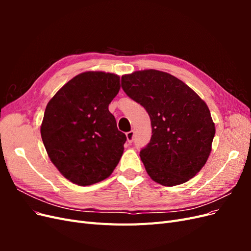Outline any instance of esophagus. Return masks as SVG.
<instances>
[{
	"mask_svg": "<svg viewBox=\"0 0 251 251\" xmlns=\"http://www.w3.org/2000/svg\"><path fill=\"white\" fill-rule=\"evenodd\" d=\"M126 140L128 143H132L133 142V139H134V131H130L127 132L126 134Z\"/></svg>",
	"mask_w": 251,
	"mask_h": 251,
	"instance_id": "34e87169",
	"label": "esophagus"
}]
</instances>
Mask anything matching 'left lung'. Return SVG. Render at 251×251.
<instances>
[{
	"mask_svg": "<svg viewBox=\"0 0 251 251\" xmlns=\"http://www.w3.org/2000/svg\"><path fill=\"white\" fill-rule=\"evenodd\" d=\"M121 87L151 118V138L140 151L149 176L164 186L195 177L207 161L216 133L207 104L182 80L154 69L124 75Z\"/></svg>",
	"mask_w": 251,
	"mask_h": 251,
	"instance_id": "left-lung-1",
	"label": "left lung"
}]
</instances>
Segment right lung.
Masks as SVG:
<instances>
[{
    "mask_svg": "<svg viewBox=\"0 0 251 251\" xmlns=\"http://www.w3.org/2000/svg\"><path fill=\"white\" fill-rule=\"evenodd\" d=\"M120 77L102 71L80 73L49 100L41 136L52 163L80 186L108 178L124 153L126 135L118 131L109 104Z\"/></svg>",
    "mask_w": 251,
    "mask_h": 251,
    "instance_id": "right-lung-1",
    "label": "right lung"
}]
</instances>
